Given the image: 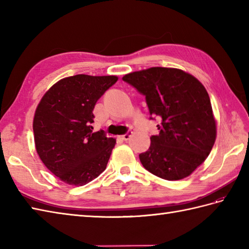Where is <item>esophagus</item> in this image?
I'll list each match as a JSON object with an SVG mask.
<instances>
[{
	"label": "esophagus",
	"mask_w": 249,
	"mask_h": 249,
	"mask_svg": "<svg viewBox=\"0 0 249 249\" xmlns=\"http://www.w3.org/2000/svg\"><path fill=\"white\" fill-rule=\"evenodd\" d=\"M133 135V131H130V130H128L127 133H126L125 135H122L121 136V138L123 139L124 141H127V140H129V138H130V136Z\"/></svg>",
	"instance_id": "obj_1"
}]
</instances>
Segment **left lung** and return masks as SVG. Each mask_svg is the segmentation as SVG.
Wrapping results in <instances>:
<instances>
[{
  "instance_id": "8db88e82",
  "label": "left lung",
  "mask_w": 249,
  "mask_h": 249,
  "mask_svg": "<svg viewBox=\"0 0 249 249\" xmlns=\"http://www.w3.org/2000/svg\"><path fill=\"white\" fill-rule=\"evenodd\" d=\"M144 95L160 134L139 155L147 171L177 181L190 176L209 156L216 139L212 105L198 79L177 68L152 67L123 78Z\"/></svg>"
}]
</instances>
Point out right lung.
<instances>
[{
	"mask_svg": "<svg viewBox=\"0 0 249 249\" xmlns=\"http://www.w3.org/2000/svg\"><path fill=\"white\" fill-rule=\"evenodd\" d=\"M116 76L76 75L53 84L41 98L33 121L37 154L66 184L82 186L107 167L115 139L93 133L97 100Z\"/></svg>",
	"mask_w": 249,
	"mask_h": 249,
	"instance_id": "obj_1",
	"label": "right lung"
}]
</instances>
